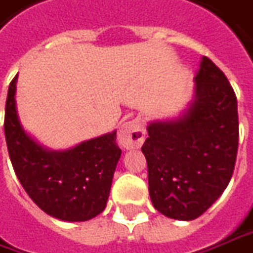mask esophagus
I'll return each mask as SVG.
<instances>
[{
    "label": "esophagus",
    "mask_w": 253,
    "mask_h": 253,
    "mask_svg": "<svg viewBox=\"0 0 253 253\" xmlns=\"http://www.w3.org/2000/svg\"><path fill=\"white\" fill-rule=\"evenodd\" d=\"M144 138H145V128L140 119H133L130 122L123 123L119 130V144L126 150L140 148L143 145Z\"/></svg>",
    "instance_id": "esophagus-1"
}]
</instances>
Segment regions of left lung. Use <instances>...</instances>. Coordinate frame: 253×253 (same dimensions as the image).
<instances>
[{
  "instance_id": "8db88e82",
  "label": "left lung",
  "mask_w": 253,
  "mask_h": 253,
  "mask_svg": "<svg viewBox=\"0 0 253 253\" xmlns=\"http://www.w3.org/2000/svg\"><path fill=\"white\" fill-rule=\"evenodd\" d=\"M193 81L186 109L150 122L141 147L154 207L182 221L202 215L228 186L240 135L237 96L221 70L202 57Z\"/></svg>"
}]
</instances>
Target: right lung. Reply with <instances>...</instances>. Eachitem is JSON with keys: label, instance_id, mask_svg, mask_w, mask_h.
<instances>
[{"label": "right lung", "instance_id": "1", "mask_svg": "<svg viewBox=\"0 0 253 253\" xmlns=\"http://www.w3.org/2000/svg\"><path fill=\"white\" fill-rule=\"evenodd\" d=\"M16 81L8 88L5 140L13 170L32 200L63 221H88L108 203L122 150L116 130L75 147L56 151L42 145L23 128L16 108Z\"/></svg>", "mask_w": 253, "mask_h": 253}]
</instances>
